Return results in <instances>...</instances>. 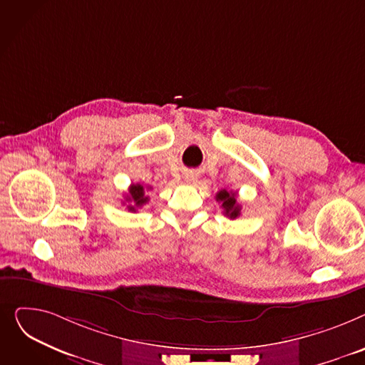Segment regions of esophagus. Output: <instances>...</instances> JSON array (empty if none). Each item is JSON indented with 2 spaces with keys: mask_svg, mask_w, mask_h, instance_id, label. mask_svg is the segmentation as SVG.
I'll list each match as a JSON object with an SVG mask.
<instances>
[{
  "mask_svg": "<svg viewBox=\"0 0 365 365\" xmlns=\"http://www.w3.org/2000/svg\"><path fill=\"white\" fill-rule=\"evenodd\" d=\"M185 181H187V182H192V181H195V175H191V174H190V175H185Z\"/></svg>",
  "mask_w": 365,
  "mask_h": 365,
  "instance_id": "34e87169",
  "label": "esophagus"
}]
</instances>
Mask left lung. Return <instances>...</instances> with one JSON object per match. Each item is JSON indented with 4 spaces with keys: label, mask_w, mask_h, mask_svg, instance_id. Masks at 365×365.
Instances as JSON below:
<instances>
[{
    "label": "left lung",
    "mask_w": 365,
    "mask_h": 365,
    "mask_svg": "<svg viewBox=\"0 0 365 365\" xmlns=\"http://www.w3.org/2000/svg\"><path fill=\"white\" fill-rule=\"evenodd\" d=\"M217 200L221 203L225 217H228L230 220H235L237 217H240L242 207L237 203V199H235V192L221 190L217 192Z\"/></svg>",
    "instance_id": "1"
}]
</instances>
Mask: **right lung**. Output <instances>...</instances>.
<instances>
[{"mask_svg": "<svg viewBox=\"0 0 365 365\" xmlns=\"http://www.w3.org/2000/svg\"><path fill=\"white\" fill-rule=\"evenodd\" d=\"M147 188L150 190L152 187H147ZM125 200L130 203V205H128V210L135 212L138 207L144 206L148 202V197L145 196L144 187L141 184H133L130 187V191H128Z\"/></svg>", "mask_w": 365, "mask_h": 365, "instance_id": "1", "label": "right lung"}]
</instances>
